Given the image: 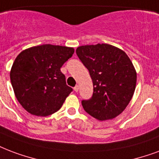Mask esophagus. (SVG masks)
<instances>
[{
  "instance_id": "esophagus-1",
  "label": "esophagus",
  "mask_w": 159,
  "mask_h": 159,
  "mask_svg": "<svg viewBox=\"0 0 159 159\" xmlns=\"http://www.w3.org/2000/svg\"><path fill=\"white\" fill-rule=\"evenodd\" d=\"M78 90H79V86H76V87H75L74 88V91L75 92H78Z\"/></svg>"
}]
</instances>
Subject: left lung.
Masks as SVG:
<instances>
[{"label": "left lung", "instance_id": "1", "mask_svg": "<svg viewBox=\"0 0 159 159\" xmlns=\"http://www.w3.org/2000/svg\"><path fill=\"white\" fill-rule=\"evenodd\" d=\"M76 52L93 85L92 98L82 102L83 108L99 121L115 118L125 110L136 88L137 71L130 58L106 43L81 46Z\"/></svg>", "mask_w": 159, "mask_h": 159}]
</instances>
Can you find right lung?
Instances as JSON below:
<instances>
[{"label": "right lung", "mask_w": 159, "mask_h": 159, "mask_svg": "<svg viewBox=\"0 0 159 159\" xmlns=\"http://www.w3.org/2000/svg\"><path fill=\"white\" fill-rule=\"evenodd\" d=\"M73 47L45 44L23 50L13 62L10 78L17 101L29 113L47 117L57 112L72 88L61 67Z\"/></svg>", "instance_id": "1"}]
</instances>
